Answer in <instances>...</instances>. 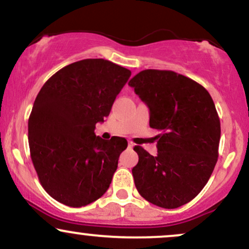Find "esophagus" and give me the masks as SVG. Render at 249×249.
I'll list each match as a JSON object with an SVG mask.
<instances>
[{
	"mask_svg": "<svg viewBox=\"0 0 249 249\" xmlns=\"http://www.w3.org/2000/svg\"><path fill=\"white\" fill-rule=\"evenodd\" d=\"M134 146V144H133V142H128V147H130V148H132Z\"/></svg>",
	"mask_w": 249,
	"mask_h": 249,
	"instance_id": "obj_1",
	"label": "esophagus"
}]
</instances>
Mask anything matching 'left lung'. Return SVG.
Listing matches in <instances>:
<instances>
[{"label":"left lung","mask_w":249,"mask_h":249,"mask_svg":"<svg viewBox=\"0 0 249 249\" xmlns=\"http://www.w3.org/2000/svg\"><path fill=\"white\" fill-rule=\"evenodd\" d=\"M150 108V126L158 153L134 146L137 190L162 208H177L196 198L212 174L220 142V119L208 91L170 70H142L128 82Z\"/></svg>","instance_id":"left-lung-1"}]
</instances>
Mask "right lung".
Here are the masks:
<instances>
[{
	"instance_id": "right-lung-1",
	"label": "right lung",
	"mask_w": 249,
	"mask_h": 249,
	"mask_svg": "<svg viewBox=\"0 0 249 249\" xmlns=\"http://www.w3.org/2000/svg\"><path fill=\"white\" fill-rule=\"evenodd\" d=\"M130 76L115 63L88 58L62 68L39 90L28 122L30 156L43 188L57 201L82 207L107 191L127 142L104 141L95 128Z\"/></svg>"
}]
</instances>
